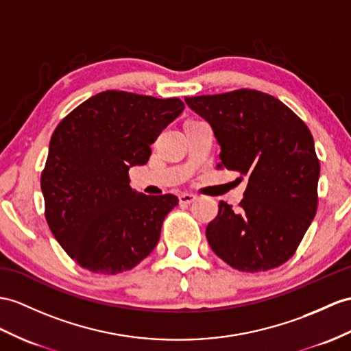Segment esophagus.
<instances>
[{
	"label": "esophagus",
	"instance_id": "34e87169",
	"mask_svg": "<svg viewBox=\"0 0 351 351\" xmlns=\"http://www.w3.org/2000/svg\"><path fill=\"white\" fill-rule=\"evenodd\" d=\"M195 199H196V196L193 193H182L180 196H178V201H180V204H183V205H189Z\"/></svg>",
	"mask_w": 351,
	"mask_h": 351
}]
</instances>
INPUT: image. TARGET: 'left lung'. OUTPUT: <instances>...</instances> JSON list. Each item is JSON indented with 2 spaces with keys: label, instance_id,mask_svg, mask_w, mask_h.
Listing matches in <instances>:
<instances>
[{
  "label": "left lung",
  "instance_id": "8db88e82",
  "mask_svg": "<svg viewBox=\"0 0 351 351\" xmlns=\"http://www.w3.org/2000/svg\"><path fill=\"white\" fill-rule=\"evenodd\" d=\"M220 144L219 168L247 177L238 210L219 202L208 244L238 271L277 268L295 254L317 211L320 162L306 125L280 99L253 89L186 97Z\"/></svg>",
  "mask_w": 351,
  "mask_h": 351
}]
</instances>
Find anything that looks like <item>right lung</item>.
<instances>
[{"label":"right lung","instance_id":"add662e5","mask_svg":"<svg viewBox=\"0 0 351 351\" xmlns=\"http://www.w3.org/2000/svg\"><path fill=\"white\" fill-rule=\"evenodd\" d=\"M183 110L178 98L106 90L56 126L41 173L45 215L56 241L82 268L119 274L156 247L162 221L178 199L132 191L128 171L147 164L150 144Z\"/></svg>","mask_w":351,"mask_h":351}]
</instances>
